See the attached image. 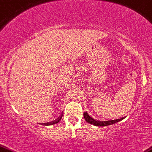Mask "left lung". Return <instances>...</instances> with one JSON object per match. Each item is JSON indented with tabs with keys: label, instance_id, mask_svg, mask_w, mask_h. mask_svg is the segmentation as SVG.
I'll return each instance as SVG.
<instances>
[{
	"label": "left lung",
	"instance_id": "1",
	"mask_svg": "<svg viewBox=\"0 0 152 152\" xmlns=\"http://www.w3.org/2000/svg\"><path fill=\"white\" fill-rule=\"evenodd\" d=\"M83 116L84 118H85L86 121L88 122V124H90L93 126H110V125H112L114 124H116V123L124 119L125 117H123L121 118L118 119H115V120H111V121H96L95 119L92 118V117L90 116V115H88L87 111L83 113Z\"/></svg>",
	"mask_w": 152,
	"mask_h": 152
}]
</instances>
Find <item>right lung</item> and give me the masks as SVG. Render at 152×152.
Returning <instances> with one entry per match:
<instances>
[{"instance_id":"1","label":"right lung","mask_w":152,"mask_h":152,"mask_svg":"<svg viewBox=\"0 0 152 152\" xmlns=\"http://www.w3.org/2000/svg\"><path fill=\"white\" fill-rule=\"evenodd\" d=\"M62 116H63V114L61 115V116H59V117H58V118L56 119V120H55V121H54L51 122V123H49V124H47L46 125H53V124H57V123L59 122V121H60L61 119H62Z\"/></svg>"}]
</instances>
